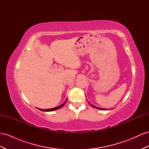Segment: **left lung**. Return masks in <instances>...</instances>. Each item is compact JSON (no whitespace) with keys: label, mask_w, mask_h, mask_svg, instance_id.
Masks as SVG:
<instances>
[{"label":"left lung","mask_w":149,"mask_h":149,"mask_svg":"<svg viewBox=\"0 0 149 149\" xmlns=\"http://www.w3.org/2000/svg\"><path fill=\"white\" fill-rule=\"evenodd\" d=\"M90 105H91V106H92L93 107H94V108H96V109L101 110H106V109H104V108H99V107H95V106H94V105H92V104H91V103H90Z\"/></svg>","instance_id":"1"}]
</instances>
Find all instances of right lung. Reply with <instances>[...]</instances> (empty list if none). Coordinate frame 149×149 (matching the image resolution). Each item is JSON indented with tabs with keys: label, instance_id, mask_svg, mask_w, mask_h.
Wrapping results in <instances>:
<instances>
[{
	"label": "right lung",
	"instance_id": "obj_1",
	"mask_svg": "<svg viewBox=\"0 0 149 149\" xmlns=\"http://www.w3.org/2000/svg\"><path fill=\"white\" fill-rule=\"evenodd\" d=\"M67 99H68V98H67ZM67 99L65 100V102H64L63 104H61V105H59V106H58V107H56L53 108H50V109H45V110L39 109V110H41V111H54V110H58V109H59L60 108L63 107L64 106V104H65L66 103V101H67Z\"/></svg>",
	"mask_w": 149,
	"mask_h": 149
}]
</instances>
